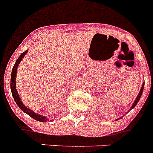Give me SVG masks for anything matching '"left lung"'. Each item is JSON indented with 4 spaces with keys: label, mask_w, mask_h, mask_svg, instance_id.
<instances>
[{
    "label": "left lung",
    "mask_w": 153,
    "mask_h": 153,
    "mask_svg": "<svg viewBox=\"0 0 153 153\" xmlns=\"http://www.w3.org/2000/svg\"><path fill=\"white\" fill-rule=\"evenodd\" d=\"M143 90H144V82H143V83H142V87H141L140 91H139V94H138V96H137L136 99H135V101H134V103H133V104H132V105H131V108H130V109H129V111H131V109H133V108H135V106H136V104H138V102H139V100H140V98H141V96H142V92H143ZM127 113H128V112H127ZM127 113H126V114H127ZM121 117H119V118H117V119H116V121H117V120L121 119Z\"/></svg>",
    "instance_id": "1"
}]
</instances>
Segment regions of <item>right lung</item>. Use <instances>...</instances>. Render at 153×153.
Segmentation results:
<instances>
[{
  "mask_svg": "<svg viewBox=\"0 0 153 153\" xmlns=\"http://www.w3.org/2000/svg\"><path fill=\"white\" fill-rule=\"evenodd\" d=\"M28 53V50H25L24 53H22L20 55V56L18 57V59L16 60L15 63H14V66L12 69V72H11V93H12L13 98H14V101L16 102L17 105H18L20 109L22 111L27 114L28 115H29L30 117H32L33 119L36 120V121H41V122H46L48 121V118H47L45 116H43L42 114H39L36 113L35 111H33L32 110L28 108L27 107L23 104V102L21 100V97L18 94V91L16 89V76H17V71H18V67L20 64L21 61L22 60V59L24 58L25 56L26 55V53Z\"/></svg>",
  "mask_w": 153,
  "mask_h": 153,
  "instance_id": "right-lung-1",
  "label": "right lung"
}]
</instances>
